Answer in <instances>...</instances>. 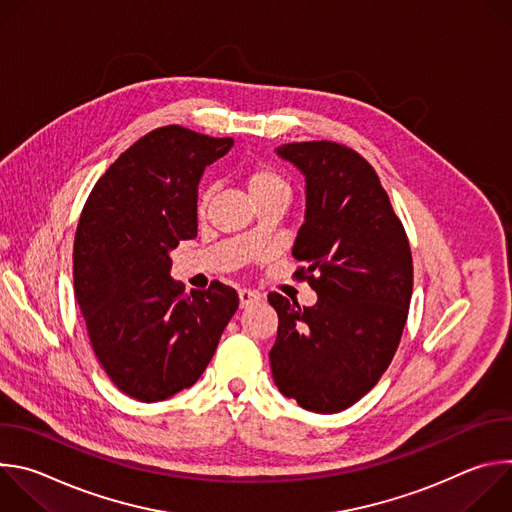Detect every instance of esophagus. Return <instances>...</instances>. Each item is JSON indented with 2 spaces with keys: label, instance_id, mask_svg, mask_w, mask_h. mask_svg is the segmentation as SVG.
<instances>
[{
  "label": "esophagus",
  "instance_id": "esophagus-1",
  "mask_svg": "<svg viewBox=\"0 0 512 512\" xmlns=\"http://www.w3.org/2000/svg\"><path fill=\"white\" fill-rule=\"evenodd\" d=\"M259 300H261L259 291H253V289H241L239 291V304H241V308H247V306H251V304H255Z\"/></svg>",
  "mask_w": 512,
  "mask_h": 512
}]
</instances>
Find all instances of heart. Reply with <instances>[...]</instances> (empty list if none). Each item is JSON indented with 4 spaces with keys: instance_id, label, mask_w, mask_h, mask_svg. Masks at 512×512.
Segmentation results:
<instances>
[{
    "instance_id": "heart-1",
    "label": "heart",
    "mask_w": 512,
    "mask_h": 512,
    "mask_svg": "<svg viewBox=\"0 0 512 512\" xmlns=\"http://www.w3.org/2000/svg\"><path fill=\"white\" fill-rule=\"evenodd\" d=\"M245 184H247V190L253 200L267 196V194H275V192L289 194V184H287L285 176L277 168H273L271 164H265V162L253 164L245 170ZM204 200H206V196L202 198V204H204Z\"/></svg>"
}]
</instances>
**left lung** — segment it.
<instances>
[{"instance_id": "left-lung-1", "label": "left lung", "mask_w": 512, "mask_h": 512, "mask_svg": "<svg viewBox=\"0 0 512 512\" xmlns=\"http://www.w3.org/2000/svg\"><path fill=\"white\" fill-rule=\"evenodd\" d=\"M277 156L306 176V216L294 243L296 275L312 308L269 294L279 326L269 352L277 389L314 413L367 395L399 346L413 261L405 229L373 166L334 141L285 143Z\"/></svg>"}]
</instances>
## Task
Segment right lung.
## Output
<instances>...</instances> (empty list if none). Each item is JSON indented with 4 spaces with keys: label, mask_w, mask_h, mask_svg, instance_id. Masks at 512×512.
Instances as JSON below:
<instances>
[{
    "label": "right lung",
    "mask_w": 512,
    "mask_h": 512,
    "mask_svg": "<svg viewBox=\"0 0 512 512\" xmlns=\"http://www.w3.org/2000/svg\"><path fill=\"white\" fill-rule=\"evenodd\" d=\"M233 148L180 125L150 131L97 180L72 249L75 298L101 367L143 403L192 387L239 308L221 281L184 294L170 251L196 237L198 182Z\"/></svg>",
    "instance_id": "1"
}]
</instances>
